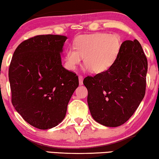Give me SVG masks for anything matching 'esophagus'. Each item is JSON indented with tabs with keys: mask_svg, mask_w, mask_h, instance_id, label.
<instances>
[{
	"mask_svg": "<svg viewBox=\"0 0 159 159\" xmlns=\"http://www.w3.org/2000/svg\"><path fill=\"white\" fill-rule=\"evenodd\" d=\"M79 83L80 85H82L83 84V77L81 75L79 76Z\"/></svg>",
	"mask_w": 159,
	"mask_h": 159,
	"instance_id": "obj_1",
	"label": "esophagus"
}]
</instances>
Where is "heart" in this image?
<instances>
[{"label": "heart", "instance_id": "b5f03b06", "mask_svg": "<svg viewBox=\"0 0 159 159\" xmlns=\"http://www.w3.org/2000/svg\"><path fill=\"white\" fill-rule=\"evenodd\" d=\"M121 46V39L116 34L96 32L80 36L75 41V48L66 51L65 66L73 70L84 58L87 69L94 73L104 72L116 61Z\"/></svg>", "mask_w": 159, "mask_h": 159}]
</instances>
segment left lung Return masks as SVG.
Returning <instances> with one entry per match:
<instances>
[{
  "instance_id": "8db88e82",
  "label": "left lung",
  "mask_w": 159,
  "mask_h": 159,
  "mask_svg": "<svg viewBox=\"0 0 159 159\" xmlns=\"http://www.w3.org/2000/svg\"><path fill=\"white\" fill-rule=\"evenodd\" d=\"M147 71L148 61L140 43L136 39L124 41L109 69L83 80L94 120L110 127L125 124L145 96Z\"/></svg>"
}]
</instances>
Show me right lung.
Here are the masks:
<instances>
[{
  "label": "right lung",
  "instance_id": "right-lung-1",
  "mask_svg": "<svg viewBox=\"0 0 159 159\" xmlns=\"http://www.w3.org/2000/svg\"><path fill=\"white\" fill-rule=\"evenodd\" d=\"M66 39L58 34L34 36L19 45L11 61L13 106L27 123L40 129L61 122L79 85L77 75L61 64Z\"/></svg>",
  "mask_w": 159,
  "mask_h": 159
}]
</instances>
